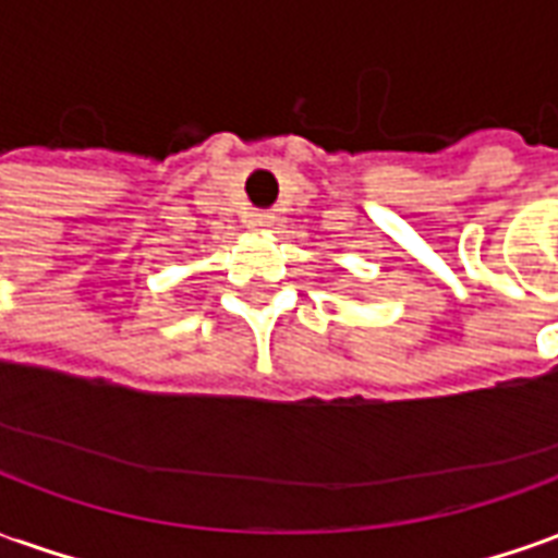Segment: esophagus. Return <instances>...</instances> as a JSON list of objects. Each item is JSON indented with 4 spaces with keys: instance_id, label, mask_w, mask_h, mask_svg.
<instances>
[{
    "instance_id": "esophagus-1",
    "label": "esophagus",
    "mask_w": 558,
    "mask_h": 558,
    "mask_svg": "<svg viewBox=\"0 0 558 558\" xmlns=\"http://www.w3.org/2000/svg\"><path fill=\"white\" fill-rule=\"evenodd\" d=\"M271 223V211H251L247 215V227H254V230H263Z\"/></svg>"
}]
</instances>
